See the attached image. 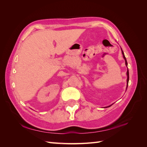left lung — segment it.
Listing matches in <instances>:
<instances>
[{
	"label": "left lung",
	"instance_id": "obj_1",
	"mask_svg": "<svg viewBox=\"0 0 147 147\" xmlns=\"http://www.w3.org/2000/svg\"><path fill=\"white\" fill-rule=\"evenodd\" d=\"M121 52H122V54H123V58L124 59V61H125V64H126V65L127 66V61H126V57H125V56H124V52H123V51L122 50V48H121ZM126 74H127V86H126V90H127V86H128V83H129V70H128V69H127V73H126ZM112 105H110L107 106V107H105L104 108H107V107H110V106Z\"/></svg>",
	"mask_w": 147,
	"mask_h": 147
}]
</instances>
